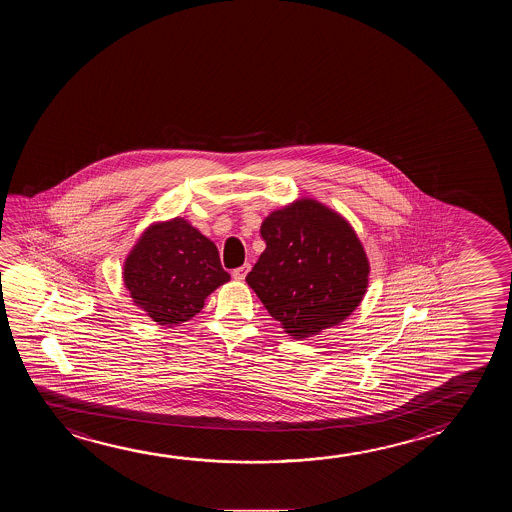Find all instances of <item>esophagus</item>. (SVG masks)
Returning <instances> with one entry per match:
<instances>
[{"label": "esophagus", "mask_w": 512, "mask_h": 512, "mask_svg": "<svg viewBox=\"0 0 512 512\" xmlns=\"http://www.w3.org/2000/svg\"><path fill=\"white\" fill-rule=\"evenodd\" d=\"M250 264H243L241 267H237L232 271V276H234V280H239V282H243L245 280L246 275H248V271H250Z\"/></svg>", "instance_id": "34e87169"}]
</instances>
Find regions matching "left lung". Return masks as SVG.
<instances>
[{"label":"left lung","mask_w":512,"mask_h":512,"mask_svg":"<svg viewBox=\"0 0 512 512\" xmlns=\"http://www.w3.org/2000/svg\"><path fill=\"white\" fill-rule=\"evenodd\" d=\"M266 250L246 276L267 312L294 338L349 317L368 289L370 262L350 223L301 199L262 222Z\"/></svg>","instance_id":"8db88e82"}]
</instances>
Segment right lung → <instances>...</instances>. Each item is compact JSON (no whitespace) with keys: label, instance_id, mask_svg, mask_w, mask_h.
I'll list each match as a JSON object with an SVG mask.
<instances>
[{"label":"right lung","instance_id":"right-lung-1","mask_svg":"<svg viewBox=\"0 0 512 512\" xmlns=\"http://www.w3.org/2000/svg\"><path fill=\"white\" fill-rule=\"evenodd\" d=\"M123 280L135 306L160 326H179L230 280L215 243L185 218L149 225L128 253Z\"/></svg>","mask_w":512,"mask_h":512}]
</instances>
